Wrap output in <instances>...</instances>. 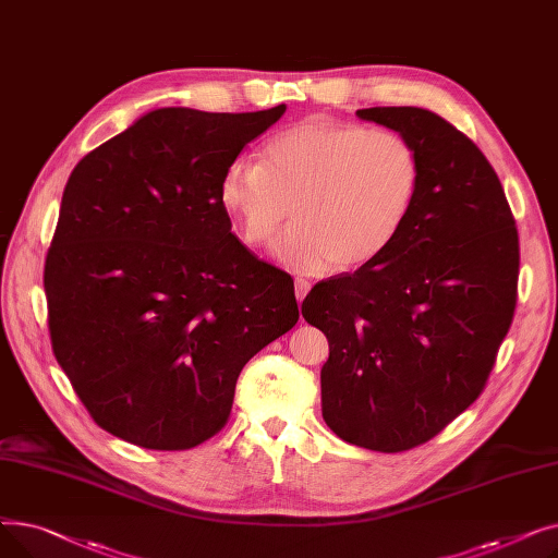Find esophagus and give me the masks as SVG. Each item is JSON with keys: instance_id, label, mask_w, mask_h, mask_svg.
I'll use <instances>...</instances> for the list:
<instances>
[{"instance_id": "esophagus-1", "label": "esophagus", "mask_w": 558, "mask_h": 558, "mask_svg": "<svg viewBox=\"0 0 558 558\" xmlns=\"http://www.w3.org/2000/svg\"><path fill=\"white\" fill-rule=\"evenodd\" d=\"M294 287H296V299L299 301H303L305 296H307V291H310V282L307 280H303V278H296V282H294Z\"/></svg>"}]
</instances>
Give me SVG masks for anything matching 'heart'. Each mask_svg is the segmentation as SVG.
<instances>
[{
  "label": "heart",
  "instance_id": "obj_1",
  "mask_svg": "<svg viewBox=\"0 0 558 558\" xmlns=\"http://www.w3.org/2000/svg\"><path fill=\"white\" fill-rule=\"evenodd\" d=\"M423 167L416 146L389 129L312 117L274 133L257 162L234 158L219 203L246 246L276 242L301 271L357 269L383 255L412 215Z\"/></svg>",
  "mask_w": 558,
  "mask_h": 558
}]
</instances>
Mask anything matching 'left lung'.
<instances>
[{
  "label": "left lung",
  "mask_w": 558,
  "mask_h": 558,
  "mask_svg": "<svg viewBox=\"0 0 558 558\" xmlns=\"http://www.w3.org/2000/svg\"><path fill=\"white\" fill-rule=\"evenodd\" d=\"M416 146L421 192L393 244L314 284L303 316L328 337V427L375 452L416 448L484 391L518 296V230L486 156L414 106L357 110Z\"/></svg>",
  "instance_id": "obj_1"
}]
</instances>
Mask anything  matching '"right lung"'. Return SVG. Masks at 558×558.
Returning a JSON list of instances; mask_svg holds the SVG:
<instances>
[{"label": "right lung", "mask_w": 558, "mask_h": 558, "mask_svg": "<svg viewBox=\"0 0 558 558\" xmlns=\"http://www.w3.org/2000/svg\"><path fill=\"white\" fill-rule=\"evenodd\" d=\"M284 110L158 108L70 173L45 262L51 348L122 441L215 436L244 364L296 326L294 280L234 238L219 203L226 167Z\"/></svg>", "instance_id": "right-lung-1"}]
</instances>
